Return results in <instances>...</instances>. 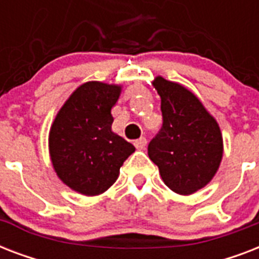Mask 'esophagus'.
I'll use <instances>...</instances> for the list:
<instances>
[{"instance_id": "1", "label": "esophagus", "mask_w": 259, "mask_h": 259, "mask_svg": "<svg viewBox=\"0 0 259 259\" xmlns=\"http://www.w3.org/2000/svg\"><path fill=\"white\" fill-rule=\"evenodd\" d=\"M134 146H136V148H137L138 150L145 149L146 138L145 137H141V138H138V140H136V141H134Z\"/></svg>"}]
</instances>
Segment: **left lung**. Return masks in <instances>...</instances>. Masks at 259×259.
<instances>
[{"instance_id":"1","label":"left lung","mask_w":259,"mask_h":259,"mask_svg":"<svg viewBox=\"0 0 259 259\" xmlns=\"http://www.w3.org/2000/svg\"><path fill=\"white\" fill-rule=\"evenodd\" d=\"M152 84L161 98L162 127L150 141L148 154L168 188L191 195L204 188L219 169L221 127L187 87L162 76H156Z\"/></svg>"}]
</instances>
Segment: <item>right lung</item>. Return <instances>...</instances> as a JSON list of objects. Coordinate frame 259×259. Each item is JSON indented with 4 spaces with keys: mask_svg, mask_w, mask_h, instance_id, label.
<instances>
[{
    "mask_svg": "<svg viewBox=\"0 0 259 259\" xmlns=\"http://www.w3.org/2000/svg\"><path fill=\"white\" fill-rule=\"evenodd\" d=\"M121 91V84L83 83L64 102L51 125L48 146L52 166L75 192L97 196L107 191L136 150L111 130V109Z\"/></svg>",
    "mask_w": 259,
    "mask_h": 259,
    "instance_id": "right-lung-1",
    "label": "right lung"
}]
</instances>
